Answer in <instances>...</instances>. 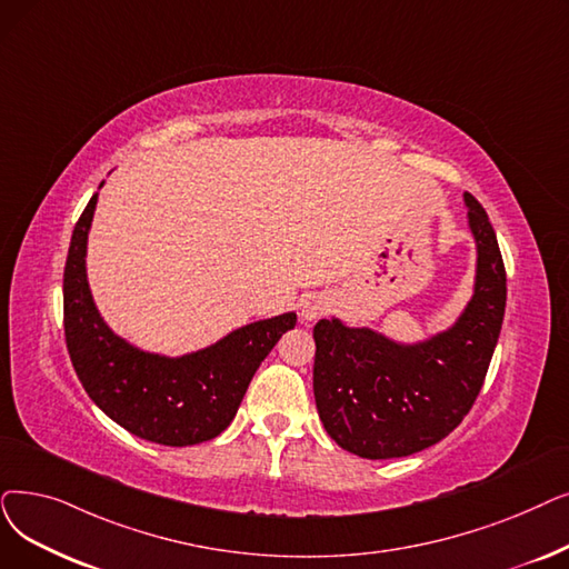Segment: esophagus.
Here are the masks:
<instances>
[{"mask_svg": "<svg viewBox=\"0 0 569 569\" xmlns=\"http://www.w3.org/2000/svg\"><path fill=\"white\" fill-rule=\"evenodd\" d=\"M330 311V300L326 295H309V298L302 302V318L305 320H318L320 316H326Z\"/></svg>", "mask_w": 569, "mask_h": 569, "instance_id": "obj_1", "label": "esophagus"}]
</instances>
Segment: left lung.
<instances>
[{"instance_id":"8db88e82","label":"left lung","mask_w":569,"mask_h":569,"mask_svg":"<svg viewBox=\"0 0 569 569\" xmlns=\"http://www.w3.org/2000/svg\"><path fill=\"white\" fill-rule=\"evenodd\" d=\"M477 239V286L458 323L418 346H400L337 318L313 326V398L328 435L360 458L423 451L472 409L502 330L507 271L496 230L465 192Z\"/></svg>"}]
</instances>
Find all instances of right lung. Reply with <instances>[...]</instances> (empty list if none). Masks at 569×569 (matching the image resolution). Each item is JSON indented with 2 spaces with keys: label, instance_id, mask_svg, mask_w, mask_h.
Instances as JSON below:
<instances>
[{
  "label": "right lung",
  "instance_id": "1",
  "mask_svg": "<svg viewBox=\"0 0 569 569\" xmlns=\"http://www.w3.org/2000/svg\"><path fill=\"white\" fill-rule=\"evenodd\" d=\"M94 204L97 192L73 228L62 286L64 341L79 381L111 421L141 439L192 447L218 437L232 423L256 369L298 316L258 320L183 358L134 349L104 326L90 298L86 241Z\"/></svg>",
  "mask_w": 569,
  "mask_h": 569
}]
</instances>
